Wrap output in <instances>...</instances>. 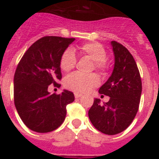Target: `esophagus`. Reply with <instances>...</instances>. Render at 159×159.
<instances>
[{"mask_svg": "<svg viewBox=\"0 0 159 159\" xmlns=\"http://www.w3.org/2000/svg\"><path fill=\"white\" fill-rule=\"evenodd\" d=\"M74 95H75V98H76V99H78V98H80V97L82 96V94L78 93H74Z\"/></svg>", "mask_w": 159, "mask_h": 159, "instance_id": "34e87169", "label": "esophagus"}]
</instances>
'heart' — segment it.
Listing matches in <instances>:
<instances>
[{
	"label": "heart",
	"instance_id": "heart-1",
	"mask_svg": "<svg viewBox=\"0 0 159 159\" xmlns=\"http://www.w3.org/2000/svg\"><path fill=\"white\" fill-rule=\"evenodd\" d=\"M79 50L83 55L89 57L93 60V67L100 72H106L107 69V51L104 47L97 42H87L79 47ZM76 64L75 52L71 48H67L63 52L60 59V68L64 71H70ZM100 83L98 76L95 74L83 75L79 72H74L67 76L65 79L66 89L76 93H86Z\"/></svg>",
	"mask_w": 159,
	"mask_h": 159
}]
</instances>
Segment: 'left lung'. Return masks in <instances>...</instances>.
I'll list each match as a JSON object with an SVG mask.
<instances>
[{
    "mask_svg": "<svg viewBox=\"0 0 159 159\" xmlns=\"http://www.w3.org/2000/svg\"><path fill=\"white\" fill-rule=\"evenodd\" d=\"M111 43L115 56L113 71L99 89V93L109 96L110 100L101 104L100 99H95L89 111V117L96 129L113 135L126 129L136 116L142 84L129 51L119 42Z\"/></svg>",
    "mask_w": 159,
    "mask_h": 159,
    "instance_id": "1",
    "label": "left lung"
}]
</instances>
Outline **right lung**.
<instances>
[{
	"instance_id": "1",
	"label": "right lung",
	"mask_w": 159,
	"mask_h": 159,
	"mask_svg": "<svg viewBox=\"0 0 159 159\" xmlns=\"http://www.w3.org/2000/svg\"><path fill=\"white\" fill-rule=\"evenodd\" d=\"M75 38L44 36L30 47L14 74V104L23 123L37 133L58 129L66 116V106L75 100L72 92L50 94L48 86L60 87V59Z\"/></svg>"
}]
</instances>
